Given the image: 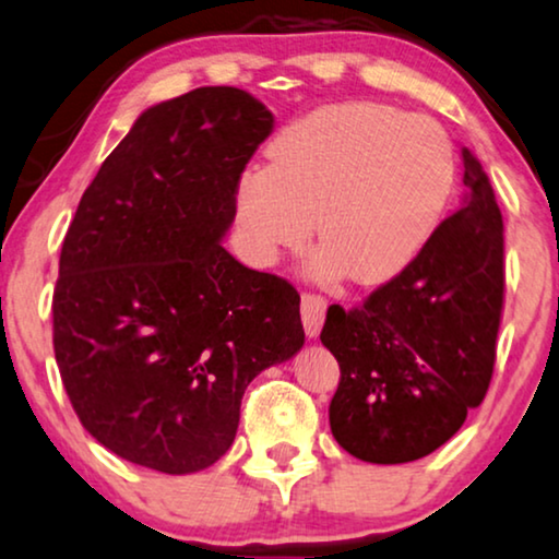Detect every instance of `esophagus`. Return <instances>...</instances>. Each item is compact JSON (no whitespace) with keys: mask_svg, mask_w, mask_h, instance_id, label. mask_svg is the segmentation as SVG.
Listing matches in <instances>:
<instances>
[{"mask_svg":"<svg viewBox=\"0 0 559 559\" xmlns=\"http://www.w3.org/2000/svg\"><path fill=\"white\" fill-rule=\"evenodd\" d=\"M326 298L319 294H304L301 296V319L304 329L309 336H319L321 326H324L326 319Z\"/></svg>","mask_w":559,"mask_h":559,"instance_id":"1","label":"esophagus"}]
</instances>
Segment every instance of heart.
<instances>
[{
  "label": "heart",
  "instance_id": "b5f03b06",
  "mask_svg": "<svg viewBox=\"0 0 559 559\" xmlns=\"http://www.w3.org/2000/svg\"><path fill=\"white\" fill-rule=\"evenodd\" d=\"M248 169L235 215L258 263L324 240L311 271L361 286L395 278L433 238L451 202L459 159L430 116L380 100H342L298 116Z\"/></svg>",
  "mask_w": 559,
  "mask_h": 559
}]
</instances>
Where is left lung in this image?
I'll use <instances>...</instances> for the list:
<instances>
[{"instance_id":"1","label":"left lung","mask_w":559,"mask_h":559,"mask_svg":"<svg viewBox=\"0 0 559 559\" xmlns=\"http://www.w3.org/2000/svg\"><path fill=\"white\" fill-rule=\"evenodd\" d=\"M463 204L407 269L355 309L329 306L321 344L340 361L329 426L369 463H407L484 403L504 309V223L481 162L463 148Z\"/></svg>"}]
</instances>
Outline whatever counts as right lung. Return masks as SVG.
<instances>
[{
    "mask_svg": "<svg viewBox=\"0 0 559 559\" xmlns=\"http://www.w3.org/2000/svg\"><path fill=\"white\" fill-rule=\"evenodd\" d=\"M273 114L207 85L146 108L83 192L60 250L52 347L83 428L194 474L233 445L242 392L304 347L301 296L219 246Z\"/></svg>",
    "mask_w": 559,
    "mask_h": 559,
    "instance_id": "right-lung-1",
    "label": "right lung"
}]
</instances>
